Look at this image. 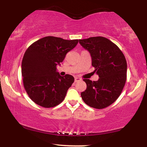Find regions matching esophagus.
Wrapping results in <instances>:
<instances>
[{"label":"esophagus","instance_id":"obj_1","mask_svg":"<svg viewBox=\"0 0 147 147\" xmlns=\"http://www.w3.org/2000/svg\"><path fill=\"white\" fill-rule=\"evenodd\" d=\"M81 80H82V79L78 78V77H75V78H74V82H77L80 81Z\"/></svg>","mask_w":147,"mask_h":147}]
</instances>
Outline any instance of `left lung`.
I'll return each instance as SVG.
<instances>
[{"label": "left lung", "instance_id": "1", "mask_svg": "<svg viewBox=\"0 0 147 147\" xmlns=\"http://www.w3.org/2000/svg\"><path fill=\"white\" fill-rule=\"evenodd\" d=\"M79 43L90 53L94 73L99 77L97 81L84 79L87 88L81 93L82 98L92 108H106L118 98L125 85V57L115 43L104 37L79 39Z\"/></svg>", "mask_w": 147, "mask_h": 147}]
</instances>
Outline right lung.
<instances>
[{
  "label": "right lung",
  "mask_w": 147,
  "mask_h": 147,
  "mask_svg": "<svg viewBox=\"0 0 147 147\" xmlns=\"http://www.w3.org/2000/svg\"><path fill=\"white\" fill-rule=\"evenodd\" d=\"M78 43V39L47 36L27 49L21 64L23 85L29 97L38 105L53 108L64 100L74 78L70 74L59 75L56 66Z\"/></svg>",
  "instance_id": "add662e5"
}]
</instances>
